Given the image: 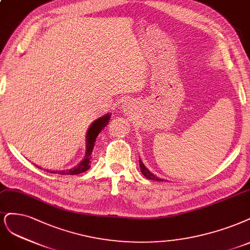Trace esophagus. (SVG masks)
Returning <instances> with one entry per match:
<instances>
[{
	"label": "esophagus",
	"mask_w": 250,
	"mask_h": 250,
	"mask_svg": "<svg viewBox=\"0 0 250 250\" xmlns=\"http://www.w3.org/2000/svg\"><path fill=\"white\" fill-rule=\"evenodd\" d=\"M134 108V103L130 100V99H127L124 101L123 103V109L126 113H129V111H132V109Z\"/></svg>",
	"instance_id": "obj_1"
}]
</instances>
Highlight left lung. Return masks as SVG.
Segmentation results:
<instances>
[{
    "label": "left lung",
    "instance_id": "8db88e82",
    "mask_svg": "<svg viewBox=\"0 0 250 250\" xmlns=\"http://www.w3.org/2000/svg\"><path fill=\"white\" fill-rule=\"evenodd\" d=\"M140 166H141V170H142V174L147 178V179H149V180H154V181H163V180H161V179H159V178H157L156 176L155 175H153L152 173H150V171L148 170V168L145 167V165L144 163L142 162V160H140Z\"/></svg>",
    "mask_w": 250,
    "mask_h": 250
}]
</instances>
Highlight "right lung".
I'll use <instances>...</instances> for the list:
<instances>
[{"label": "right lung", "mask_w": 250, "mask_h": 250, "mask_svg": "<svg viewBox=\"0 0 250 250\" xmlns=\"http://www.w3.org/2000/svg\"><path fill=\"white\" fill-rule=\"evenodd\" d=\"M109 118H110V116L108 114H106L105 116H103V117L99 118L98 120H96V121L90 126L89 130L87 132V152H85L84 159L77 167H75L73 168H70L69 170H60L59 174H61V175H77V174L83 173V171L88 170L90 168V159L92 158L91 153L93 151L94 145H95L96 137L100 133L102 129L108 124ZM48 171L49 170H47V173H48ZM49 173L57 174V171L50 170Z\"/></svg>", "instance_id": "1"}]
</instances>
